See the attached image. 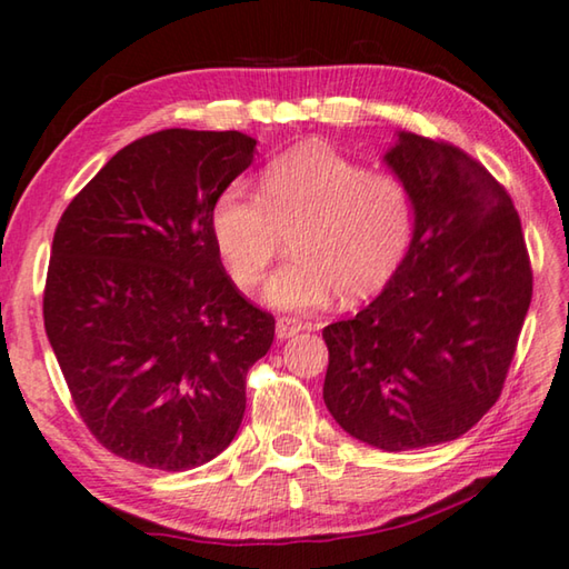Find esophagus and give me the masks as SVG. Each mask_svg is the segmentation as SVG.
<instances>
[{
    "label": "esophagus",
    "mask_w": 569,
    "mask_h": 569,
    "mask_svg": "<svg viewBox=\"0 0 569 569\" xmlns=\"http://www.w3.org/2000/svg\"><path fill=\"white\" fill-rule=\"evenodd\" d=\"M301 329H303V323L298 321V319H293V316H281V319L276 321V336L281 341L291 339V336H296Z\"/></svg>",
    "instance_id": "34e87169"
}]
</instances>
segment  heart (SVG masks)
I'll list each match as a JSON object with an SVG mask.
<instances>
[{"instance_id":"obj_1","label":"heart","mask_w":569,"mask_h":569,"mask_svg":"<svg viewBox=\"0 0 569 569\" xmlns=\"http://www.w3.org/2000/svg\"><path fill=\"white\" fill-rule=\"evenodd\" d=\"M210 233L233 283L250 288L291 236V258L263 286L266 303L306 311L359 301L387 286L417 236L413 192L321 142L273 158L258 192L230 182L210 208Z\"/></svg>"}]
</instances>
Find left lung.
Returning <instances> with one entry per match:
<instances>
[{"label":"left lung","instance_id":"1","mask_svg":"<svg viewBox=\"0 0 569 569\" xmlns=\"http://www.w3.org/2000/svg\"><path fill=\"white\" fill-rule=\"evenodd\" d=\"M383 160L413 192L417 236L387 288L323 329V401L351 437L407 451L467 435L495 407L532 266L512 198L465 150L399 132Z\"/></svg>","mask_w":569,"mask_h":569}]
</instances>
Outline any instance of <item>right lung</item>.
Masks as SVG:
<instances>
[{
	"mask_svg": "<svg viewBox=\"0 0 569 569\" xmlns=\"http://www.w3.org/2000/svg\"><path fill=\"white\" fill-rule=\"evenodd\" d=\"M238 130L170 128L124 146L60 218L44 331L104 449L186 471L218 457L246 411V373L276 319L238 291L210 208L250 162Z\"/></svg>",
	"mask_w": 569,
	"mask_h": 569,
	"instance_id": "right-lung-1",
	"label": "right lung"
}]
</instances>
